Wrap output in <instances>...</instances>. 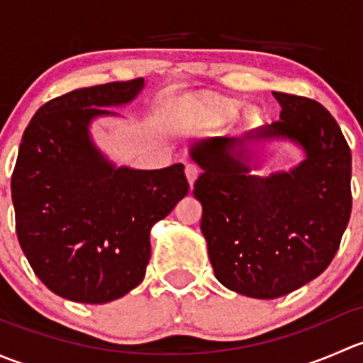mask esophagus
I'll return each mask as SVG.
<instances>
[{"label": "esophagus", "instance_id": "esophagus-1", "mask_svg": "<svg viewBox=\"0 0 363 363\" xmlns=\"http://www.w3.org/2000/svg\"><path fill=\"white\" fill-rule=\"evenodd\" d=\"M199 174H200V168L196 167L195 163H186V177H188L189 184L193 186V182L196 181Z\"/></svg>", "mask_w": 363, "mask_h": 363}]
</instances>
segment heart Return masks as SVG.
Instances as JSON below:
<instances>
[{"label":"heart","mask_w":363,"mask_h":363,"mask_svg":"<svg viewBox=\"0 0 363 363\" xmlns=\"http://www.w3.org/2000/svg\"><path fill=\"white\" fill-rule=\"evenodd\" d=\"M233 105H218V107H212L211 113L216 119H226V117L232 116Z\"/></svg>","instance_id":"1"}]
</instances>
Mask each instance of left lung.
I'll return each instance as SVG.
<instances>
[{
  "label": "left lung",
  "instance_id": "8db88e82",
  "mask_svg": "<svg viewBox=\"0 0 363 363\" xmlns=\"http://www.w3.org/2000/svg\"><path fill=\"white\" fill-rule=\"evenodd\" d=\"M272 94L281 119L242 138L202 140L189 152L202 168L193 195L202 202L200 228L216 279L265 300L320 276L351 216V151L339 124L311 98ZM281 136L302 145L306 160L290 172L250 176L242 145Z\"/></svg>",
  "mask_w": 363,
  "mask_h": 363
}]
</instances>
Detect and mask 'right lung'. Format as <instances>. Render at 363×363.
<instances>
[{
  "mask_svg": "<svg viewBox=\"0 0 363 363\" xmlns=\"http://www.w3.org/2000/svg\"><path fill=\"white\" fill-rule=\"evenodd\" d=\"M144 79L84 87L47 101L23 135L12 174L16 232L38 279L63 298L107 303L142 283L155 223L189 191L184 164L116 168L89 123L130 104Z\"/></svg>",
  "mask_w": 363,
  "mask_h": 363,
  "instance_id": "obj_1",
  "label": "right lung"
}]
</instances>
